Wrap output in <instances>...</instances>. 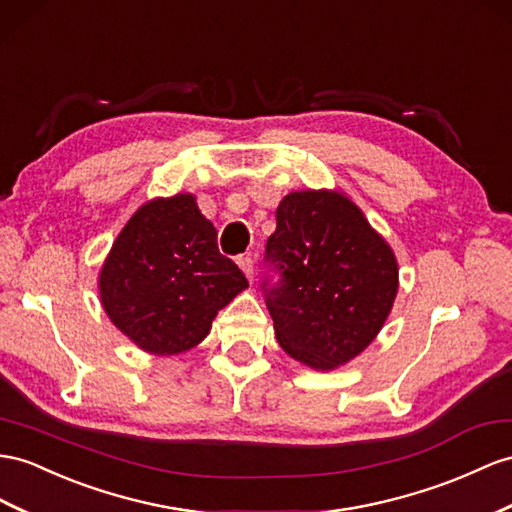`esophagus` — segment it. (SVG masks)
I'll use <instances>...</instances> for the list:
<instances>
[{
	"mask_svg": "<svg viewBox=\"0 0 512 512\" xmlns=\"http://www.w3.org/2000/svg\"><path fill=\"white\" fill-rule=\"evenodd\" d=\"M238 266H240L242 272L246 274V279L253 283V279H255V259H253L251 255H242V257L238 259Z\"/></svg>",
	"mask_w": 512,
	"mask_h": 512,
	"instance_id": "esophagus-1",
	"label": "esophagus"
}]
</instances>
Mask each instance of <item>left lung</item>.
Instances as JSON below:
<instances>
[{
    "instance_id": "left-lung-1",
    "label": "left lung",
    "mask_w": 512,
    "mask_h": 512,
    "mask_svg": "<svg viewBox=\"0 0 512 512\" xmlns=\"http://www.w3.org/2000/svg\"><path fill=\"white\" fill-rule=\"evenodd\" d=\"M266 259L281 270L266 290L274 335L294 361L329 372L381 333L398 294V259L344 192L283 196Z\"/></svg>"
}]
</instances>
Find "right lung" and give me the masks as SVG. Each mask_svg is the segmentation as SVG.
Instances as JSON below:
<instances>
[{"mask_svg": "<svg viewBox=\"0 0 512 512\" xmlns=\"http://www.w3.org/2000/svg\"><path fill=\"white\" fill-rule=\"evenodd\" d=\"M248 281L222 257L216 229L181 192L142 203L99 272V300L131 344L155 357L181 355L207 337L216 313Z\"/></svg>", "mask_w": 512, "mask_h": 512, "instance_id": "right-lung-1", "label": "right lung"}]
</instances>
